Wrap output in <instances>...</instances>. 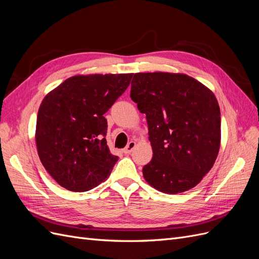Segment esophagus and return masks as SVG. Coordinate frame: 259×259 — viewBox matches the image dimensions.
<instances>
[{"label":"esophagus","instance_id":"esophagus-1","mask_svg":"<svg viewBox=\"0 0 259 259\" xmlns=\"http://www.w3.org/2000/svg\"><path fill=\"white\" fill-rule=\"evenodd\" d=\"M135 146H136V143H135V142H130V143L126 145V147H125V148L123 149V152H124L125 154L132 153V151L134 150Z\"/></svg>","mask_w":259,"mask_h":259}]
</instances>
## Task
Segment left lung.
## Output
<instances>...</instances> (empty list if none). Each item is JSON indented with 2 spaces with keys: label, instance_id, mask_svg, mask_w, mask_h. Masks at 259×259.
Segmentation results:
<instances>
[{
  "label": "left lung",
  "instance_id": "left-lung-1",
  "mask_svg": "<svg viewBox=\"0 0 259 259\" xmlns=\"http://www.w3.org/2000/svg\"><path fill=\"white\" fill-rule=\"evenodd\" d=\"M131 98L146 114L152 160L143 168L156 190L180 193L213 167L221 147V110L210 90L182 73H135Z\"/></svg>",
  "mask_w": 259,
  "mask_h": 259
}]
</instances>
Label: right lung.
I'll return each instance as SVG.
<instances>
[{
  "instance_id": "right-lung-1",
  "label": "right lung",
  "mask_w": 259,
  "mask_h": 259,
  "mask_svg": "<svg viewBox=\"0 0 259 259\" xmlns=\"http://www.w3.org/2000/svg\"><path fill=\"white\" fill-rule=\"evenodd\" d=\"M132 76H71L43 99L36 119L37 153L61 187L89 191L110 175L119 156L107 145L104 114L128 88Z\"/></svg>"
}]
</instances>
